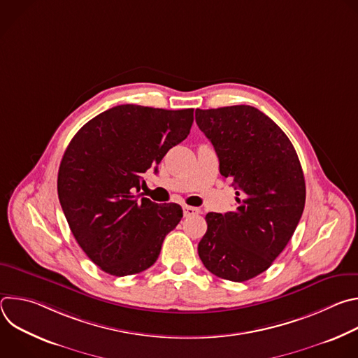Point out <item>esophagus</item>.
<instances>
[{
  "label": "esophagus",
  "instance_id": "esophagus-1",
  "mask_svg": "<svg viewBox=\"0 0 358 358\" xmlns=\"http://www.w3.org/2000/svg\"><path fill=\"white\" fill-rule=\"evenodd\" d=\"M182 210H184V215H185V217H192V215H198V214H199V210L195 208V207L184 206Z\"/></svg>",
  "mask_w": 358,
  "mask_h": 358
}]
</instances>
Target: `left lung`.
Listing matches in <instances>:
<instances>
[{"instance_id": "left-lung-1", "label": "left lung", "mask_w": 358, "mask_h": 358, "mask_svg": "<svg viewBox=\"0 0 358 358\" xmlns=\"http://www.w3.org/2000/svg\"><path fill=\"white\" fill-rule=\"evenodd\" d=\"M195 120L236 189L232 211L207 214L198 255L215 276L245 282L265 272L290 241L306 201L303 170L287 136L258 109H196Z\"/></svg>"}]
</instances>
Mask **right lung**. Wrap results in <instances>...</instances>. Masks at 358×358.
Listing matches in <instances>:
<instances>
[{"label":"right lung","instance_id":"1","mask_svg":"<svg viewBox=\"0 0 358 358\" xmlns=\"http://www.w3.org/2000/svg\"><path fill=\"white\" fill-rule=\"evenodd\" d=\"M194 109L120 105L89 120L71 140L58 173L69 228L101 271L127 276L159 258L166 235L182 218L178 203L138 199L143 174L187 138Z\"/></svg>","mask_w":358,"mask_h":358}]
</instances>
